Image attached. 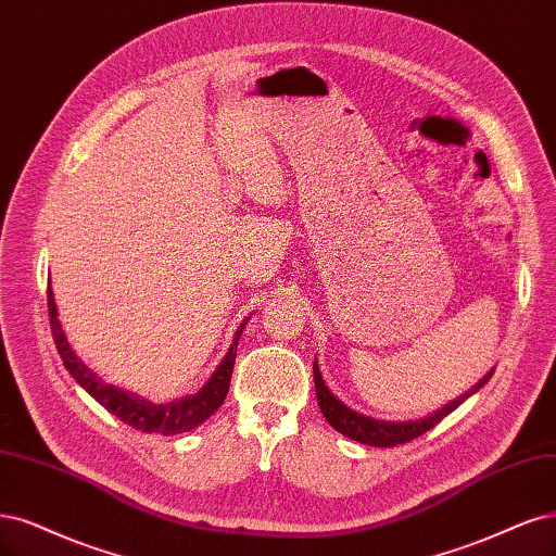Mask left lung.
Wrapping results in <instances>:
<instances>
[{
    "label": "left lung",
    "instance_id": "8db88e82",
    "mask_svg": "<svg viewBox=\"0 0 556 556\" xmlns=\"http://www.w3.org/2000/svg\"><path fill=\"white\" fill-rule=\"evenodd\" d=\"M313 372H315V391H317L319 409H321L324 418L329 420V426L336 428L340 434L354 439V442H358V444L389 448V446H397V444H407V442H412V439H416L418 434H424L430 428H434L444 416H448L451 412L460 407L467 397H471L476 391H481L490 381L494 368L483 379H478V384H473L467 393L451 400L448 405H444L442 409H437V412H432L424 418H416V420H381V418H372V416L361 414V412L344 405V402H340L329 391V387L324 384L317 361L313 363Z\"/></svg>",
    "mask_w": 556,
    "mask_h": 556
}]
</instances>
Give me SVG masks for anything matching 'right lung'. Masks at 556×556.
Segmentation results:
<instances>
[{
  "mask_svg": "<svg viewBox=\"0 0 556 556\" xmlns=\"http://www.w3.org/2000/svg\"><path fill=\"white\" fill-rule=\"evenodd\" d=\"M48 311H50V329H52L56 352H60L71 377L78 381V384L96 402H101V405L110 414L124 420L126 426L136 428L140 432H149V434L159 432L165 437L198 428L223 405L227 389H229V379H232V370H235L237 344H239V338L245 329L248 319H251V317H245V321H241V327L237 329L232 344H229V352L220 361L216 372L208 377V381L198 393L184 395V397L172 400V402H151L132 391L119 389L114 384H105L99 375L85 366V361L80 356H75L73 348L66 340L62 324H60V317H56V303H54L52 287H48Z\"/></svg>",
  "mask_w": 556,
  "mask_h": 556,
  "instance_id": "right-lung-1",
  "label": "right lung"
}]
</instances>
